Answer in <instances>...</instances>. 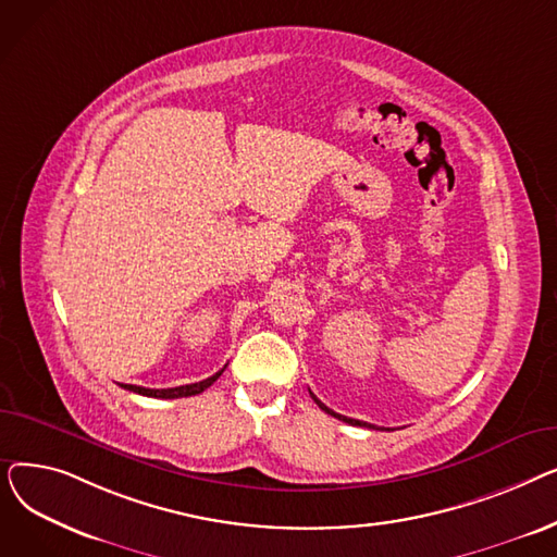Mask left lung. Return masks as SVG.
Listing matches in <instances>:
<instances>
[{"instance_id": "obj_1", "label": "left lung", "mask_w": 557, "mask_h": 557, "mask_svg": "<svg viewBox=\"0 0 557 557\" xmlns=\"http://www.w3.org/2000/svg\"><path fill=\"white\" fill-rule=\"evenodd\" d=\"M309 395L313 397V401H315V404H318L320 408H323V411H325V413L334 416L336 420H343V422H347V424H352V426H368V429H376L374 424H368V422H361V420H352V418H345V416H341V413H334V411H332V408H327V406H325L323 401H320V399H318V397H315V395H313L311 391H309Z\"/></svg>"}]
</instances>
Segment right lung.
<instances>
[{
	"mask_svg": "<svg viewBox=\"0 0 557 557\" xmlns=\"http://www.w3.org/2000/svg\"><path fill=\"white\" fill-rule=\"evenodd\" d=\"M225 370V368H223ZM223 370H219L216 374L202 379L198 384H187V386H175V388H144V386H133V384H120L122 388L137 393V395H146V397H160V399H178V397H191L202 393L205 388H210L216 379L223 374Z\"/></svg>",
	"mask_w": 557,
	"mask_h": 557,
	"instance_id": "add662e5",
	"label": "right lung"
}]
</instances>
